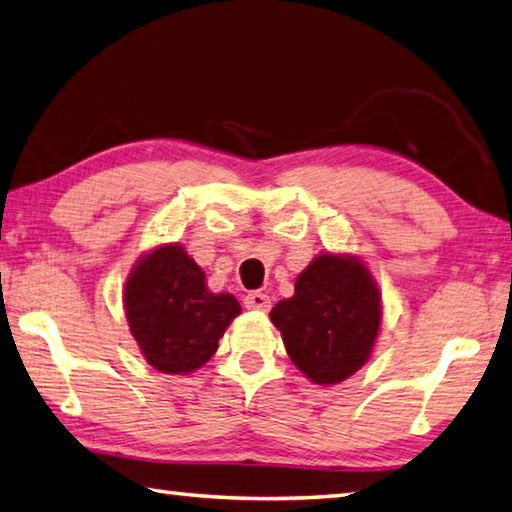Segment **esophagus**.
<instances>
[{
  "mask_svg": "<svg viewBox=\"0 0 512 512\" xmlns=\"http://www.w3.org/2000/svg\"><path fill=\"white\" fill-rule=\"evenodd\" d=\"M244 305H246V309L268 311V309H271V298H268L266 293H262V291H253L244 298Z\"/></svg>",
  "mask_w": 512,
  "mask_h": 512,
  "instance_id": "34e87169",
  "label": "esophagus"
}]
</instances>
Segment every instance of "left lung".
<instances>
[{"label": "left lung", "instance_id": "obj_1", "mask_svg": "<svg viewBox=\"0 0 512 512\" xmlns=\"http://www.w3.org/2000/svg\"><path fill=\"white\" fill-rule=\"evenodd\" d=\"M284 348L302 375L329 386L370 359L381 325V293L361 259L323 253L298 275L296 293L271 309Z\"/></svg>", "mask_w": 512, "mask_h": 512}]
</instances>
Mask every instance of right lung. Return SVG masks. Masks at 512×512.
I'll return each instance as SVG.
<instances>
[{
    "mask_svg": "<svg viewBox=\"0 0 512 512\" xmlns=\"http://www.w3.org/2000/svg\"><path fill=\"white\" fill-rule=\"evenodd\" d=\"M124 309L144 359L164 375H189L212 359L241 307L230 293H212L203 268L178 244H162L133 266Z\"/></svg>",
    "mask_w": 512,
    "mask_h": 512,
    "instance_id": "obj_1",
    "label": "right lung"
}]
</instances>
